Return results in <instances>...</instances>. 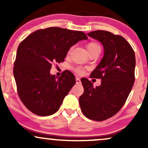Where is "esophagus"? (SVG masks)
Masks as SVG:
<instances>
[{"instance_id":"esophagus-1","label":"esophagus","mask_w":148,"mask_h":148,"mask_svg":"<svg viewBox=\"0 0 148 148\" xmlns=\"http://www.w3.org/2000/svg\"><path fill=\"white\" fill-rule=\"evenodd\" d=\"M76 84H81V80H80V79L79 77H76Z\"/></svg>"}]
</instances>
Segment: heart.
Listing matches in <instances>:
<instances>
[{
  "label": "heart",
  "mask_w": 148,
  "mask_h": 148,
  "mask_svg": "<svg viewBox=\"0 0 148 148\" xmlns=\"http://www.w3.org/2000/svg\"><path fill=\"white\" fill-rule=\"evenodd\" d=\"M97 47H100L99 45H98L97 43H96V42H89V43L86 45V48H87L88 52L92 50H93V49L97 48ZM71 49H69V51H70ZM74 70L79 74H83L85 72L84 69L82 68V67H75V68L74 69Z\"/></svg>",
  "instance_id": "1"
}]
</instances>
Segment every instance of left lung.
Returning <instances> with one entry per match:
<instances>
[{"label": "left lung", "mask_w": 148, "mask_h": 148, "mask_svg": "<svg viewBox=\"0 0 148 148\" xmlns=\"http://www.w3.org/2000/svg\"><path fill=\"white\" fill-rule=\"evenodd\" d=\"M88 35L101 42L104 49L101 62L90 74V78L101 81L94 88L90 81L81 79L84 92L79 104L86 118L103 121L116 114L126 102L135 81V53L120 35L105 30H95Z\"/></svg>", "instance_id": "1"}]
</instances>
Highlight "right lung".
<instances>
[{
	"mask_svg": "<svg viewBox=\"0 0 148 148\" xmlns=\"http://www.w3.org/2000/svg\"><path fill=\"white\" fill-rule=\"evenodd\" d=\"M87 39L84 32L50 27L33 32L19 44L13 73L18 97L32 113L47 116L58 111L75 76L65 70L56 79L50 69L55 62H64L71 47Z\"/></svg>",
	"mask_w": 148,
	"mask_h": 148,
	"instance_id": "obj_1",
	"label": "right lung"
}]
</instances>
